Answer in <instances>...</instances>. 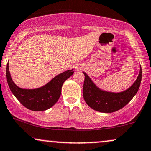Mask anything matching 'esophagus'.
Wrapping results in <instances>:
<instances>
[{"label":"esophagus","mask_w":151,"mask_h":151,"mask_svg":"<svg viewBox=\"0 0 151 151\" xmlns=\"http://www.w3.org/2000/svg\"><path fill=\"white\" fill-rule=\"evenodd\" d=\"M83 65H77V66H76V70H77V71H79V70H81L83 69Z\"/></svg>","instance_id":"34e87169"}]
</instances>
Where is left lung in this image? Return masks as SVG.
Segmentation results:
<instances>
[{
  "mask_svg": "<svg viewBox=\"0 0 151 151\" xmlns=\"http://www.w3.org/2000/svg\"><path fill=\"white\" fill-rule=\"evenodd\" d=\"M83 86V96L87 105L93 110L101 112L110 113L120 110L133 99L139 91L142 77L140 65L139 74L129 88L119 93L102 90L94 83L86 72Z\"/></svg>",
  "mask_w": 151,
  "mask_h": 151,
  "instance_id": "1",
  "label": "left lung"
}]
</instances>
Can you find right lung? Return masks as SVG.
Masks as SVG:
<instances>
[{
    "label": "right lung",
    "instance_id": "1",
    "mask_svg": "<svg viewBox=\"0 0 151 151\" xmlns=\"http://www.w3.org/2000/svg\"><path fill=\"white\" fill-rule=\"evenodd\" d=\"M9 65L7 64L6 77L8 86L12 94L25 108L33 111H44L57 103L61 94L62 86L74 73L73 69L58 74L44 86L34 89L19 87L12 81Z\"/></svg>",
    "mask_w": 151,
    "mask_h": 151
}]
</instances>
